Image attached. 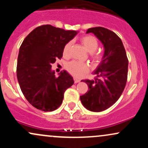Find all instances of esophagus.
<instances>
[{
    "label": "esophagus",
    "instance_id": "1",
    "mask_svg": "<svg viewBox=\"0 0 148 148\" xmlns=\"http://www.w3.org/2000/svg\"><path fill=\"white\" fill-rule=\"evenodd\" d=\"M74 83H75V84H77V83L80 82V80L76 79V78H74Z\"/></svg>",
    "mask_w": 148,
    "mask_h": 148
}]
</instances>
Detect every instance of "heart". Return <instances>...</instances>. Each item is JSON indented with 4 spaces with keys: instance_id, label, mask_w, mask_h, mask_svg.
Returning a JSON list of instances; mask_svg holds the SVG:
<instances>
[{
    "instance_id": "b5f03b06",
    "label": "heart",
    "mask_w": 148,
    "mask_h": 148,
    "mask_svg": "<svg viewBox=\"0 0 148 148\" xmlns=\"http://www.w3.org/2000/svg\"><path fill=\"white\" fill-rule=\"evenodd\" d=\"M80 41L84 46L86 50L90 53V57L95 64L101 62L103 59L104 55L102 52L97 51L99 43L96 37L92 35H85L81 37ZM72 42H69L64 45L62 50V55L64 58H69L70 56L71 47ZM65 68L69 74L76 78H81L89 71V67L87 64L84 62H78V61H71L66 64Z\"/></svg>"
}]
</instances>
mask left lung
<instances>
[{
  "label": "left lung",
  "mask_w": 148,
  "mask_h": 148,
  "mask_svg": "<svg viewBox=\"0 0 148 148\" xmlns=\"http://www.w3.org/2000/svg\"><path fill=\"white\" fill-rule=\"evenodd\" d=\"M86 33H94L102 42L104 57L95 72L100 79L82 80L89 90L80 99L88 110L100 112L114 104L121 96L127 81L128 58L123 42L114 32L95 27Z\"/></svg>",
  "instance_id": "1"
}]
</instances>
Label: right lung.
<instances>
[{
  "instance_id": "obj_1",
  "label": "right lung",
  "mask_w": 148,
  "mask_h": 148,
  "mask_svg": "<svg viewBox=\"0 0 148 148\" xmlns=\"http://www.w3.org/2000/svg\"><path fill=\"white\" fill-rule=\"evenodd\" d=\"M77 34L51 25L37 27L27 35L18 52L16 76L23 95L32 106L53 111L60 106L64 92L74 84L66 71L58 77L51 64L62 57L64 45Z\"/></svg>"
}]
</instances>
